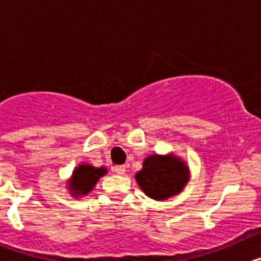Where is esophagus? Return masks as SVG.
Instances as JSON below:
<instances>
[{
  "mask_svg": "<svg viewBox=\"0 0 261 261\" xmlns=\"http://www.w3.org/2000/svg\"><path fill=\"white\" fill-rule=\"evenodd\" d=\"M112 171L116 175H124L125 174V166H115V167L112 168Z\"/></svg>",
  "mask_w": 261,
  "mask_h": 261,
  "instance_id": "esophagus-1",
  "label": "esophagus"
}]
</instances>
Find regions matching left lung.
Returning a JSON list of instances; mask_svg holds the SVG:
<instances>
[{"label": "left lung", "instance_id": "obj_1", "mask_svg": "<svg viewBox=\"0 0 261 261\" xmlns=\"http://www.w3.org/2000/svg\"><path fill=\"white\" fill-rule=\"evenodd\" d=\"M190 167L174 153L151 154L144 159L142 168L135 179L142 192L155 200L165 201L176 196L190 181Z\"/></svg>", "mask_w": 261, "mask_h": 261}]
</instances>
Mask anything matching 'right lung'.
<instances>
[{
	"mask_svg": "<svg viewBox=\"0 0 261 261\" xmlns=\"http://www.w3.org/2000/svg\"><path fill=\"white\" fill-rule=\"evenodd\" d=\"M107 174V168L106 167H94L90 163H81L77 167H74L71 176L69 177L66 188L69 190L73 197L78 199L82 196H87L94 187L96 186L98 180L102 176Z\"/></svg>",
	"mask_w": 261,
	"mask_h": 261,
	"instance_id": "obj_1",
	"label": "right lung"
}]
</instances>
